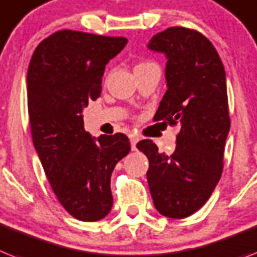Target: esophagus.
Here are the masks:
<instances>
[{"label":"esophagus","mask_w":257,"mask_h":257,"mask_svg":"<svg viewBox=\"0 0 257 257\" xmlns=\"http://www.w3.org/2000/svg\"><path fill=\"white\" fill-rule=\"evenodd\" d=\"M138 141H139V139H138V138L135 137V135H130L131 150H133V151H135V150H137V143H138Z\"/></svg>","instance_id":"34e87169"}]
</instances>
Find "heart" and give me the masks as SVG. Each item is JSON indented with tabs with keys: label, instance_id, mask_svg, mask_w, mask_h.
I'll return each mask as SVG.
<instances>
[{
	"label": "heart",
	"instance_id": "1",
	"mask_svg": "<svg viewBox=\"0 0 257 257\" xmlns=\"http://www.w3.org/2000/svg\"><path fill=\"white\" fill-rule=\"evenodd\" d=\"M142 64H147V63H142ZM142 64H139V65H142Z\"/></svg>",
	"mask_w": 257,
	"mask_h": 257
}]
</instances>
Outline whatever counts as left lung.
I'll return each instance as SVG.
<instances>
[{
	"label": "left lung",
	"instance_id": "left-lung-1",
	"mask_svg": "<svg viewBox=\"0 0 257 257\" xmlns=\"http://www.w3.org/2000/svg\"><path fill=\"white\" fill-rule=\"evenodd\" d=\"M167 57V92L154 120L180 124L176 150L159 152L152 141H141L148 158L147 181L154 205L168 218L189 217L205 205L223 169L230 131L226 72L217 50L196 30L171 27L147 46Z\"/></svg>",
	"mask_w": 257,
	"mask_h": 257
}]
</instances>
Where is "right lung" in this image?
Returning <instances> with one entry per match:
<instances>
[{
    "mask_svg": "<svg viewBox=\"0 0 257 257\" xmlns=\"http://www.w3.org/2000/svg\"><path fill=\"white\" fill-rule=\"evenodd\" d=\"M126 44L122 37L61 30L40 42L27 71L34 147L59 202L84 222L110 213V177L130 152L124 134L95 139L82 119L84 107L101 94L106 64Z\"/></svg>",
    "mask_w": 257,
    "mask_h": 257,
    "instance_id": "right-lung-1",
    "label": "right lung"
}]
</instances>
